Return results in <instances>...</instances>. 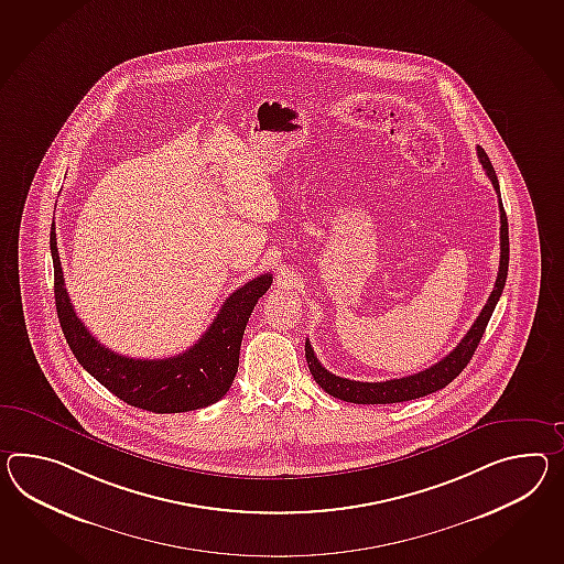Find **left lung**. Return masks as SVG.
Returning a JSON list of instances; mask_svg holds the SVG:
<instances>
[{
	"label": "left lung",
	"instance_id": "8db88e82",
	"mask_svg": "<svg viewBox=\"0 0 564 564\" xmlns=\"http://www.w3.org/2000/svg\"><path fill=\"white\" fill-rule=\"evenodd\" d=\"M477 154L481 161L482 169L487 173V177L494 183L495 192L499 195V181L495 175L494 165L487 156V152L481 147H477ZM499 216H501V228H499V245H501V259H499V273L495 279V288L489 295V300L485 303L479 317L475 319V324L470 326V330L465 334V338L454 346L453 352L446 355L436 365H432L426 371L415 372L410 377H401V379H391V381H381V383H362V381H350L344 377H336L330 371H326L322 367V362L314 355V348L310 340H305V358H307V367L312 377L316 379V383L332 395V398L350 401V403H399V401H410V399L424 398L434 391H438L442 387L453 383L454 379L463 372L467 367L468 360L475 355L477 346L481 343L485 328L491 319L495 305L501 297V291L506 288V279H508L509 267V232L508 216L501 204V195H499Z\"/></svg>",
	"mask_w": 564,
	"mask_h": 564
}]
</instances>
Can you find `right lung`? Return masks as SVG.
Instances as JSON below:
<instances>
[{
	"label": "right lung",
	"instance_id": "add662e5",
	"mask_svg": "<svg viewBox=\"0 0 564 564\" xmlns=\"http://www.w3.org/2000/svg\"><path fill=\"white\" fill-rule=\"evenodd\" d=\"M55 264L56 314L67 344L85 371L128 405L154 413H181L207 408L228 393L238 371L240 344L254 305L273 283L264 273L236 289L224 302L206 334L177 357L130 358L118 355L85 328L65 289L55 221L51 228Z\"/></svg>",
	"mask_w": 564,
	"mask_h": 564
}]
</instances>
